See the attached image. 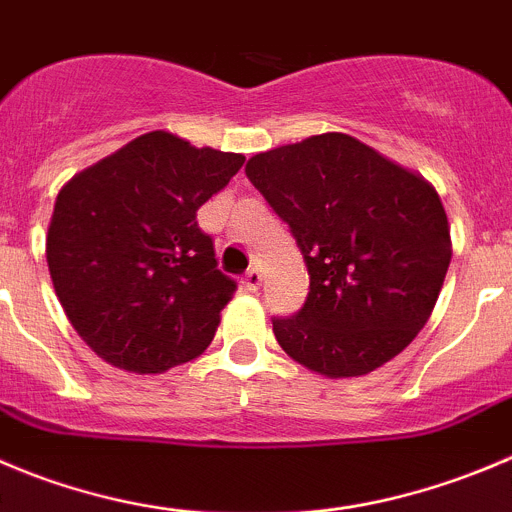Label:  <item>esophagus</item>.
<instances>
[{
    "mask_svg": "<svg viewBox=\"0 0 512 512\" xmlns=\"http://www.w3.org/2000/svg\"><path fill=\"white\" fill-rule=\"evenodd\" d=\"M243 286H246L248 291H259L261 271L259 269H248L246 274H243Z\"/></svg>",
    "mask_w": 512,
    "mask_h": 512,
    "instance_id": "esophagus-1",
    "label": "esophagus"
}]
</instances>
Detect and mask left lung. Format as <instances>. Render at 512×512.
Here are the masks:
<instances>
[{
	"label": "left lung",
	"mask_w": 512,
	"mask_h": 512,
	"mask_svg": "<svg viewBox=\"0 0 512 512\" xmlns=\"http://www.w3.org/2000/svg\"><path fill=\"white\" fill-rule=\"evenodd\" d=\"M246 175L289 223L309 269L306 304L274 319L281 349L321 377L347 379L410 347L452 259L430 180L347 133L253 155Z\"/></svg>",
	"instance_id": "8db88e82"
}]
</instances>
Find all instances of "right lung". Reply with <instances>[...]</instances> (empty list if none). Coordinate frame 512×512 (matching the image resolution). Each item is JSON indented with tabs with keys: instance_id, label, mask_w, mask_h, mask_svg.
Instances as JSON below:
<instances>
[{
	"instance_id": "add662e5",
	"label": "right lung",
	"mask_w": 512,
	"mask_h": 512,
	"mask_svg": "<svg viewBox=\"0 0 512 512\" xmlns=\"http://www.w3.org/2000/svg\"><path fill=\"white\" fill-rule=\"evenodd\" d=\"M243 160L153 130L62 186L47 266L67 319L97 357L160 374L206 352L236 281L218 269L196 211Z\"/></svg>"
}]
</instances>
